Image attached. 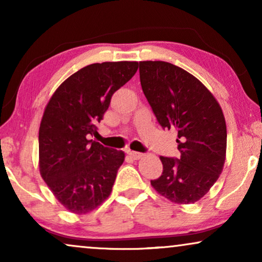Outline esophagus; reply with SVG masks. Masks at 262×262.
I'll use <instances>...</instances> for the list:
<instances>
[{"instance_id":"34e87169","label":"esophagus","mask_w":262,"mask_h":262,"mask_svg":"<svg viewBox=\"0 0 262 262\" xmlns=\"http://www.w3.org/2000/svg\"><path fill=\"white\" fill-rule=\"evenodd\" d=\"M127 155L130 156V157H132V159L134 160H139L141 159V157L143 156V154L142 152H137V151H132V150H127Z\"/></svg>"}]
</instances>
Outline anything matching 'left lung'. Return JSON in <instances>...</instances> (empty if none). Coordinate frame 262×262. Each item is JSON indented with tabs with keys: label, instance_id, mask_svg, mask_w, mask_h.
<instances>
[{
	"label": "left lung",
	"instance_id": "8db88e82",
	"mask_svg": "<svg viewBox=\"0 0 262 262\" xmlns=\"http://www.w3.org/2000/svg\"><path fill=\"white\" fill-rule=\"evenodd\" d=\"M143 93L163 128L178 132L179 159L161 156L157 193L177 204L202 199L223 170L227 125L211 92L187 71L162 60L139 62Z\"/></svg>",
	"mask_w": 262,
	"mask_h": 262
}]
</instances>
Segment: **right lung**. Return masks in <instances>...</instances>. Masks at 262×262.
<instances>
[{"instance_id": "obj_1", "label": "right lung", "mask_w": 262, "mask_h": 262, "mask_svg": "<svg viewBox=\"0 0 262 262\" xmlns=\"http://www.w3.org/2000/svg\"><path fill=\"white\" fill-rule=\"evenodd\" d=\"M138 62H103L68 77L50 99L39 127V170L57 200L84 214L108 198L125 154L89 139L98 134L111 98Z\"/></svg>"}]
</instances>
